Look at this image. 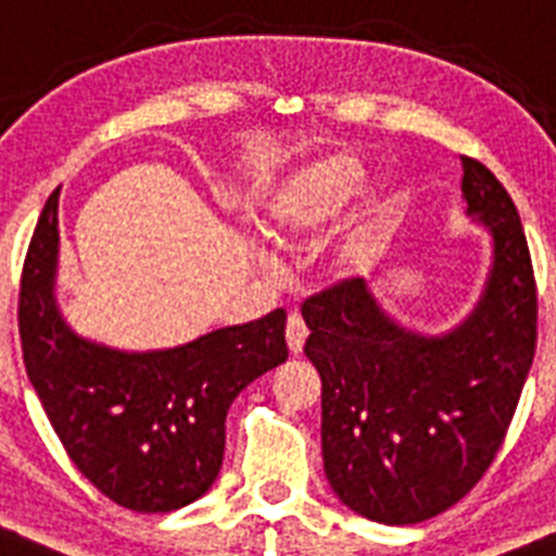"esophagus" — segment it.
Listing matches in <instances>:
<instances>
[{"mask_svg": "<svg viewBox=\"0 0 556 556\" xmlns=\"http://www.w3.org/2000/svg\"><path fill=\"white\" fill-rule=\"evenodd\" d=\"M286 339H288V350H291L293 356H300V353H302V344H305V339H307L305 319H302L300 314H291V316H288Z\"/></svg>", "mask_w": 556, "mask_h": 556, "instance_id": "esophagus-1", "label": "esophagus"}]
</instances>
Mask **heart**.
Masks as SVG:
<instances>
[{
    "label": "heart",
    "mask_w": 556,
    "mask_h": 556,
    "mask_svg": "<svg viewBox=\"0 0 556 556\" xmlns=\"http://www.w3.org/2000/svg\"><path fill=\"white\" fill-rule=\"evenodd\" d=\"M367 175L365 163L353 155H328L307 163L268 194L260 212L263 235L279 249L311 245L342 220L350 203L365 189ZM384 203H376L370 214L336 242L330 256L336 274L356 277L370 268L384 240Z\"/></svg>",
    "instance_id": "b5f03b06"
}]
</instances>
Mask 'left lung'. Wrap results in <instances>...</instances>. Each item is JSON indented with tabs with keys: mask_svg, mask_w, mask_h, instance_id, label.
I'll list each match as a JSON object with an SVG mask.
<instances>
[{
	"mask_svg": "<svg viewBox=\"0 0 556 556\" xmlns=\"http://www.w3.org/2000/svg\"><path fill=\"white\" fill-rule=\"evenodd\" d=\"M466 214L492 237V268L458 328H401L365 279L302 305L321 379V458L339 501L387 526L441 515L503 446L538 348V286L508 191L464 157Z\"/></svg>",
	"mask_w": 556,
	"mask_h": 556,
	"instance_id": "left-lung-1",
	"label": "left lung"
}]
</instances>
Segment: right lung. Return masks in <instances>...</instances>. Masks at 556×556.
<instances>
[{
    "label": "right lung",
    "instance_id": "obj_1",
    "mask_svg": "<svg viewBox=\"0 0 556 556\" xmlns=\"http://www.w3.org/2000/svg\"><path fill=\"white\" fill-rule=\"evenodd\" d=\"M59 191L41 208L18 288V336L33 390L70 460L118 506L175 511L206 494L226 450L231 401L288 358L286 311L169 350L81 339L55 302Z\"/></svg>",
    "mask_w": 556,
    "mask_h": 556
}]
</instances>
